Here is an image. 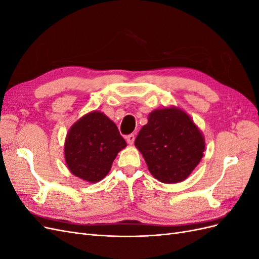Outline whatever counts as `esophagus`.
Instances as JSON below:
<instances>
[{"mask_svg": "<svg viewBox=\"0 0 259 259\" xmlns=\"http://www.w3.org/2000/svg\"><path fill=\"white\" fill-rule=\"evenodd\" d=\"M126 142L128 145H133L135 142V135L134 134H131V135H127L126 136Z\"/></svg>", "mask_w": 259, "mask_h": 259, "instance_id": "34e87169", "label": "esophagus"}]
</instances>
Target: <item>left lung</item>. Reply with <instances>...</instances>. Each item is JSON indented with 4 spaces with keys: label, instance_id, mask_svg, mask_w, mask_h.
Returning a JSON list of instances; mask_svg holds the SVG:
<instances>
[{
    "label": "left lung",
    "instance_id": "obj_1",
    "mask_svg": "<svg viewBox=\"0 0 259 259\" xmlns=\"http://www.w3.org/2000/svg\"><path fill=\"white\" fill-rule=\"evenodd\" d=\"M151 175L164 184L185 180L200 163L204 136L182 109H156L149 113L135 139Z\"/></svg>",
    "mask_w": 259,
    "mask_h": 259
}]
</instances>
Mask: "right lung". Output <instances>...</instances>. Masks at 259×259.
Masks as SVG:
<instances>
[{
	"label": "right lung",
	"mask_w": 259,
	"mask_h": 259,
	"mask_svg": "<svg viewBox=\"0 0 259 259\" xmlns=\"http://www.w3.org/2000/svg\"><path fill=\"white\" fill-rule=\"evenodd\" d=\"M126 142L116 125L100 111H92L69 130L65 160L71 173L85 182L97 183L106 177Z\"/></svg>",
	"instance_id": "1"
}]
</instances>
